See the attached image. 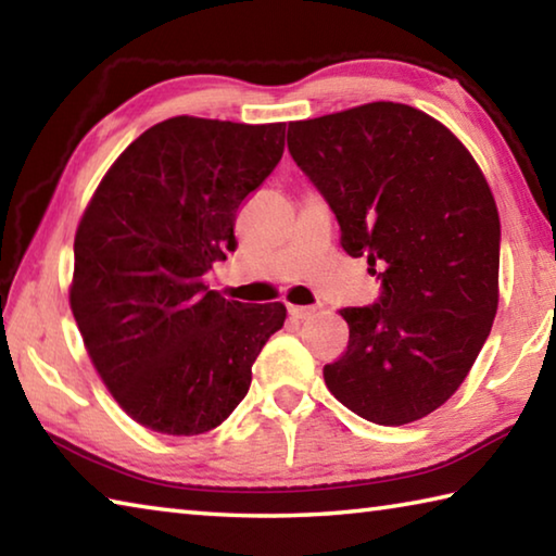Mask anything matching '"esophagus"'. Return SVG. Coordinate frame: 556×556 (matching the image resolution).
Segmentation results:
<instances>
[{
  "label": "esophagus",
  "instance_id": "1",
  "mask_svg": "<svg viewBox=\"0 0 556 556\" xmlns=\"http://www.w3.org/2000/svg\"><path fill=\"white\" fill-rule=\"evenodd\" d=\"M314 314V308L308 306H289V316L294 318V321H304V318H308Z\"/></svg>",
  "mask_w": 556,
  "mask_h": 556
}]
</instances>
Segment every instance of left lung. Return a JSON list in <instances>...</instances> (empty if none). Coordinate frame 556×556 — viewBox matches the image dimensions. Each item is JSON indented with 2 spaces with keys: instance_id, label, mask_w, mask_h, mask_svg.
<instances>
[{
  "instance_id": "obj_1",
  "label": "left lung",
  "mask_w": 556,
  "mask_h": 556,
  "mask_svg": "<svg viewBox=\"0 0 556 556\" xmlns=\"http://www.w3.org/2000/svg\"><path fill=\"white\" fill-rule=\"evenodd\" d=\"M291 159L341 225V248L382 281L348 306L345 353L326 365L333 397L400 427L439 409L491 333L501 218L485 176L451 129L402 102L289 122Z\"/></svg>"
}]
</instances>
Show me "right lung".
Masks as SVG:
<instances>
[{
	"label": "right lung",
	"instance_id": "add662e5",
	"mask_svg": "<svg viewBox=\"0 0 556 556\" xmlns=\"http://www.w3.org/2000/svg\"><path fill=\"white\" fill-rule=\"evenodd\" d=\"M285 122L172 117L139 135L102 178L75 232L71 308L112 397L172 437L215 429L244 400L285 304H240L205 287L235 252V215L285 154Z\"/></svg>",
	"mask_w": 556,
	"mask_h": 556
}]
</instances>
